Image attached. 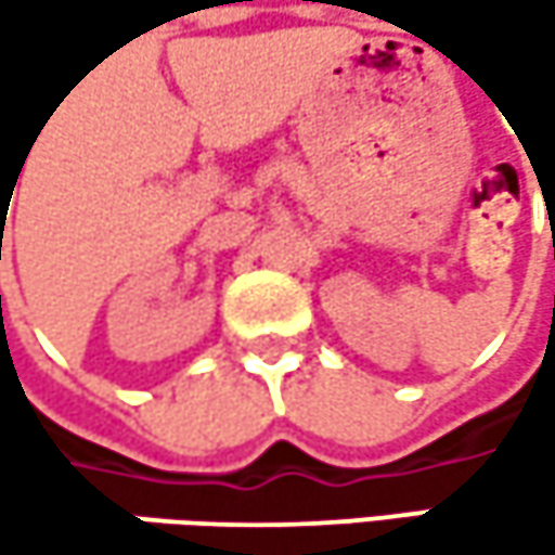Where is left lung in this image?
Here are the masks:
<instances>
[{
	"instance_id": "1",
	"label": "left lung",
	"mask_w": 555,
	"mask_h": 555,
	"mask_svg": "<svg viewBox=\"0 0 555 555\" xmlns=\"http://www.w3.org/2000/svg\"><path fill=\"white\" fill-rule=\"evenodd\" d=\"M553 237H555V234H553Z\"/></svg>"
}]
</instances>
